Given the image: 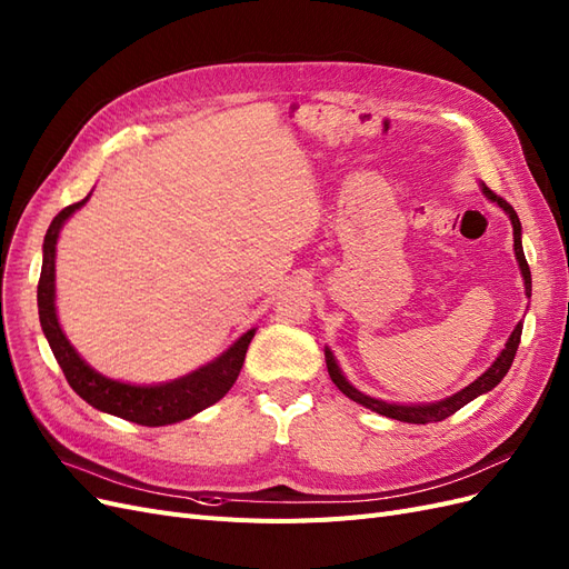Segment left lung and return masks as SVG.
Instances as JSON below:
<instances>
[{
	"mask_svg": "<svg viewBox=\"0 0 569 569\" xmlns=\"http://www.w3.org/2000/svg\"><path fill=\"white\" fill-rule=\"evenodd\" d=\"M482 193L493 200L508 217H510V224H512V248H516V260L520 264V273H522V281H525V292L527 298H531V271H529V264L525 260V252H522V227H520V217L518 212L512 210L510 203H506V200L501 196H497L493 191H489L485 184H482ZM520 336H522V321L516 326V331L510 333L506 347L501 350V355L497 357V361H493L489 369L478 378L472 380L468 388H463L461 392H456L442 401H432V405H390V401H382V399H376V397H369L359 392L355 385L347 380L340 371V366L333 357V352L328 350L326 347V366H328V376H331V380L338 385V390L342 395L350 397L352 401H357V405L371 409L380 416H388V418H395V420H401V423H437V420H445L449 418L451 413H456L458 409H463L468 401H472L475 397H480L489 390L497 388V385L503 380V376L508 373L512 359H516V352H518V345H520Z\"/></svg>",
	"mask_w": 569,
	"mask_h": 569,
	"instance_id": "obj_1",
	"label": "left lung"
}]
</instances>
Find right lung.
<instances>
[{
  "instance_id": "add662e5",
  "label": "right lung",
  "mask_w": 569,
  "mask_h": 569,
  "mask_svg": "<svg viewBox=\"0 0 569 569\" xmlns=\"http://www.w3.org/2000/svg\"><path fill=\"white\" fill-rule=\"evenodd\" d=\"M91 196V193H89ZM82 198L80 203H72L63 208L57 217L51 219V224L44 236L42 246V273L38 283V307H40V323L42 331L49 340V347L53 357H57L59 366L63 369V376L68 385L76 390L89 407H94L103 413H111L124 420H132L137 426H170L187 420L212 407L214 401L222 399L231 385L236 382L238 373L243 369L248 345L254 336V328L238 338L227 352L219 355L214 361L200 366L193 373L181 376L170 382L160 385H132L120 382L113 378H106L99 371L78 355L76 347L70 345L66 333L61 331V323L57 317V241L59 233L66 224V219L80 210L87 200Z\"/></svg>"
}]
</instances>
